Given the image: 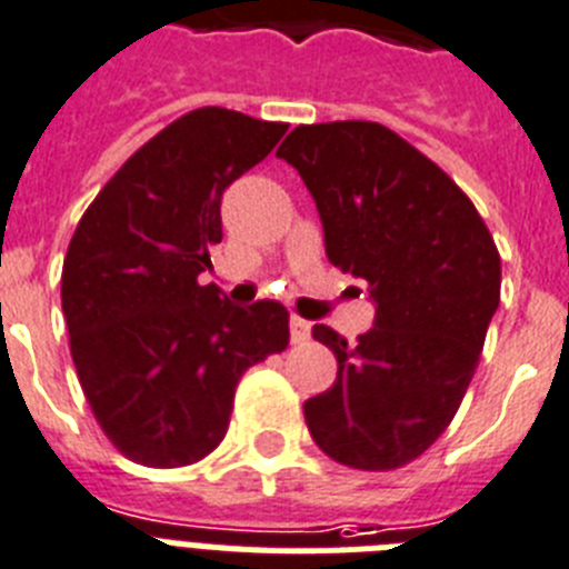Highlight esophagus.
I'll list each match as a JSON object with an SVG mask.
<instances>
[{
  "mask_svg": "<svg viewBox=\"0 0 569 569\" xmlns=\"http://www.w3.org/2000/svg\"><path fill=\"white\" fill-rule=\"evenodd\" d=\"M308 339H310V322H308V319H299V317L290 319V342L302 345V342H308Z\"/></svg>",
  "mask_w": 569,
  "mask_h": 569,
  "instance_id": "obj_1",
  "label": "esophagus"
}]
</instances>
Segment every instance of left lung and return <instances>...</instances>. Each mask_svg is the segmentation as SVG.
I'll list each match as a JSON object with an SVG mask.
<instances>
[{
    "instance_id": "1",
    "label": "left lung",
    "mask_w": 569,
    "mask_h": 569,
    "mask_svg": "<svg viewBox=\"0 0 569 569\" xmlns=\"http://www.w3.org/2000/svg\"><path fill=\"white\" fill-rule=\"evenodd\" d=\"M276 154L317 201L331 264L377 305L353 345L313 325L339 371L305 402V423L337 463L400 469L443 435L472 382L501 302L498 247L463 189L386 126H296Z\"/></svg>"
}]
</instances>
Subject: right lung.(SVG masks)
<instances>
[{
	"label": "right lung",
	"mask_w": 569,
	"mask_h": 569,
	"mask_svg": "<svg viewBox=\"0 0 569 569\" xmlns=\"http://www.w3.org/2000/svg\"><path fill=\"white\" fill-rule=\"evenodd\" d=\"M288 123L203 106L143 143L80 218L62 313L82 395L134 463L178 469L227 435L241 373L290 342L284 305L238 308L198 276L221 241V198Z\"/></svg>",
	"instance_id": "add662e5"
}]
</instances>
